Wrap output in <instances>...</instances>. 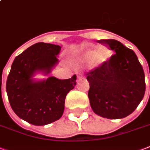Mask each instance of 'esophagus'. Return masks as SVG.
Wrapping results in <instances>:
<instances>
[{"instance_id":"esophagus-1","label":"esophagus","mask_w":150,"mask_h":150,"mask_svg":"<svg viewBox=\"0 0 150 150\" xmlns=\"http://www.w3.org/2000/svg\"><path fill=\"white\" fill-rule=\"evenodd\" d=\"M81 76H82V74H79V75L77 76V77H78V78H81Z\"/></svg>"}]
</instances>
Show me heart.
<instances>
[{"label": "heart", "instance_id": "1", "mask_svg": "<svg viewBox=\"0 0 150 150\" xmlns=\"http://www.w3.org/2000/svg\"><path fill=\"white\" fill-rule=\"evenodd\" d=\"M111 54V50L106 47H89L78 55L77 60L82 63L89 62L92 68H96L105 62Z\"/></svg>", "mask_w": 150, "mask_h": 150}]
</instances>
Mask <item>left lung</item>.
I'll use <instances>...</instances> for the list:
<instances>
[{"mask_svg": "<svg viewBox=\"0 0 150 150\" xmlns=\"http://www.w3.org/2000/svg\"><path fill=\"white\" fill-rule=\"evenodd\" d=\"M97 42L115 53L86 74L90 85V105L96 114L103 118L122 119L132 113L143 99V68L135 53L120 42L100 39Z\"/></svg>", "mask_w": 150, "mask_h": 150, "instance_id": "1", "label": "left lung"}]
</instances>
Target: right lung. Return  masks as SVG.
<instances>
[{
    "instance_id": "right-lung-1",
    "label": "right lung",
    "mask_w": 150,
    "mask_h": 150,
    "mask_svg": "<svg viewBox=\"0 0 150 150\" xmlns=\"http://www.w3.org/2000/svg\"><path fill=\"white\" fill-rule=\"evenodd\" d=\"M58 45L38 42L19 54L12 62L6 82L10 105L20 119L35 126H44L62 117L67 93L76 85V76L60 80L54 76L35 81L37 71L48 74L57 64Z\"/></svg>"
}]
</instances>
